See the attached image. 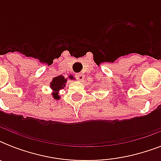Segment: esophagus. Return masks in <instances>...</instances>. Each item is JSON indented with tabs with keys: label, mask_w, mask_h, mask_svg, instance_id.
Here are the masks:
<instances>
[{
	"label": "esophagus",
	"mask_w": 161,
	"mask_h": 161,
	"mask_svg": "<svg viewBox=\"0 0 161 161\" xmlns=\"http://www.w3.org/2000/svg\"><path fill=\"white\" fill-rule=\"evenodd\" d=\"M76 78L78 81H83V79L84 78V75H83V73H77L76 74Z\"/></svg>",
	"instance_id": "34e87169"
}]
</instances>
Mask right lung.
Here are the masks:
<instances>
[{
  "instance_id": "right-lung-1",
  "label": "right lung",
  "mask_w": 161,
  "mask_h": 161,
  "mask_svg": "<svg viewBox=\"0 0 161 161\" xmlns=\"http://www.w3.org/2000/svg\"><path fill=\"white\" fill-rule=\"evenodd\" d=\"M70 78H73L71 77ZM66 82H67V79H65L64 77H63L62 75L55 77V78L53 79V82H52L51 83V88L56 92V93H54V98H56V99H58V98H59L57 92H58L60 89L63 88V87H65Z\"/></svg>"
}]
</instances>
